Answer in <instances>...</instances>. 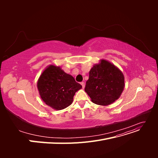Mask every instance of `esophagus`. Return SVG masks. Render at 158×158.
<instances>
[{
  "label": "esophagus",
  "mask_w": 158,
  "mask_h": 158,
  "mask_svg": "<svg viewBox=\"0 0 158 158\" xmlns=\"http://www.w3.org/2000/svg\"><path fill=\"white\" fill-rule=\"evenodd\" d=\"M80 84H81V85H82V88L84 89V87H85V83L82 82H81Z\"/></svg>",
  "instance_id": "1"
}]
</instances>
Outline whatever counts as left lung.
Segmentation results:
<instances>
[{"label": "left lung", "instance_id": "obj_1", "mask_svg": "<svg viewBox=\"0 0 158 158\" xmlns=\"http://www.w3.org/2000/svg\"><path fill=\"white\" fill-rule=\"evenodd\" d=\"M124 88L125 76L121 70L109 61L101 59L89 72L85 92L94 103L106 106L120 98Z\"/></svg>", "mask_w": 158, "mask_h": 158}]
</instances>
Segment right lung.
I'll return each mask as SVG.
<instances>
[{"label":"right lung","mask_w":158,"mask_h":158,"mask_svg":"<svg viewBox=\"0 0 158 158\" xmlns=\"http://www.w3.org/2000/svg\"><path fill=\"white\" fill-rule=\"evenodd\" d=\"M37 86L44 102L55 110H62L70 106L75 93L82 88L73 76L55 64H50L43 71Z\"/></svg>","instance_id":"right-lung-1"}]
</instances>
